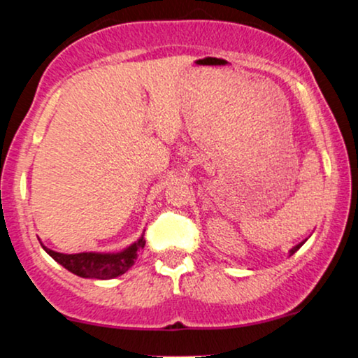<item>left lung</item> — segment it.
Segmentation results:
<instances>
[{
    "label": "left lung",
    "instance_id": "obj_1",
    "mask_svg": "<svg viewBox=\"0 0 358 358\" xmlns=\"http://www.w3.org/2000/svg\"><path fill=\"white\" fill-rule=\"evenodd\" d=\"M303 244H305V241H303V242H301V244H298V245H294V248H293V249H291V250H289V256H293V254H294V252H296V250H298V249H299V248H301V245H303Z\"/></svg>",
    "mask_w": 358,
    "mask_h": 358
}]
</instances>
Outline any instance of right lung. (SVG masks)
Segmentation results:
<instances>
[{"label": "right lung", "instance_id": "right-lung-1", "mask_svg": "<svg viewBox=\"0 0 358 358\" xmlns=\"http://www.w3.org/2000/svg\"><path fill=\"white\" fill-rule=\"evenodd\" d=\"M145 239H139L133 245L117 254H97V252H80V254H62L55 250H47L59 264L64 266L71 273L80 278L90 279H113L124 274L138 257V250L145 248Z\"/></svg>", "mask_w": 358, "mask_h": 358}]
</instances>
